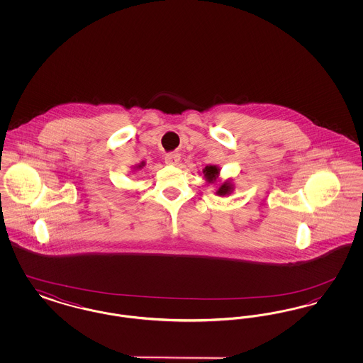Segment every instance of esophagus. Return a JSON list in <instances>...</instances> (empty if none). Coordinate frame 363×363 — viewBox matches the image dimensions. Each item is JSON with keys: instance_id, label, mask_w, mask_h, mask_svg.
<instances>
[{"instance_id": "esophagus-1", "label": "esophagus", "mask_w": 363, "mask_h": 363, "mask_svg": "<svg viewBox=\"0 0 363 363\" xmlns=\"http://www.w3.org/2000/svg\"><path fill=\"white\" fill-rule=\"evenodd\" d=\"M179 157H181V156H179L178 152H170V154H167V155H166V159H164V160H166V163H167V164H170V166H175V164L179 162Z\"/></svg>"}]
</instances>
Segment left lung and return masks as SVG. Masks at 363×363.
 <instances>
[{"label":"left lung","instance_id":"8db88e82","mask_svg":"<svg viewBox=\"0 0 363 363\" xmlns=\"http://www.w3.org/2000/svg\"><path fill=\"white\" fill-rule=\"evenodd\" d=\"M203 173L207 177V179L209 182H213V181L216 179L218 174H219V170H218L216 166H207V167L203 170ZM231 190H233V186H231L228 182H225L216 193L220 194V196H225V194H228Z\"/></svg>","mask_w":363,"mask_h":363}]
</instances>
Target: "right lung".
<instances>
[{
    "label": "right lung",
    "instance_id": "right-lung-1",
    "mask_svg": "<svg viewBox=\"0 0 363 363\" xmlns=\"http://www.w3.org/2000/svg\"><path fill=\"white\" fill-rule=\"evenodd\" d=\"M143 166H144V164H143V163H141V164H140V166H138V167H143Z\"/></svg>",
    "mask_w": 363,
    "mask_h": 363
}]
</instances>
